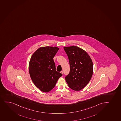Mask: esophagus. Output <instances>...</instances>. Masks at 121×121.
Masks as SVG:
<instances>
[{"label": "esophagus", "mask_w": 121, "mask_h": 121, "mask_svg": "<svg viewBox=\"0 0 121 121\" xmlns=\"http://www.w3.org/2000/svg\"><path fill=\"white\" fill-rule=\"evenodd\" d=\"M61 73L63 74V73H64V71L62 70L61 71Z\"/></svg>", "instance_id": "esophagus-1"}]
</instances>
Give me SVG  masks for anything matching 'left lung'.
I'll return each instance as SVG.
<instances>
[{
  "label": "left lung",
  "mask_w": 121,
  "mask_h": 121,
  "mask_svg": "<svg viewBox=\"0 0 121 121\" xmlns=\"http://www.w3.org/2000/svg\"><path fill=\"white\" fill-rule=\"evenodd\" d=\"M64 49L70 65V71L65 77V80L70 88L79 91L91 79L93 72L92 61L85 51L78 47H65Z\"/></svg>",
  "instance_id": "obj_1"
}]
</instances>
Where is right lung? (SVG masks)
<instances>
[{
	"mask_svg": "<svg viewBox=\"0 0 121 121\" xmlns=\"http://www.w3.org/2000/svg\"><path fill=\"white\" fill-rule=\"evenodd\" d=\"M59 49L56 47H41L32 56L29 72L34 84L41 91L48 92L56 85L62 74L56 70L53 58Z\"/></svg>",
	"mask_w": 121,
	"mask_h": 121,
	"instance_id": "add662e5",
	"label": "right lung"
}]
</instances>
